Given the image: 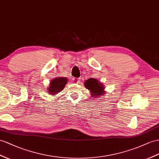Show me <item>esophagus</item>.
I'll return each mask as SVG.
<instances>
[{"label": "esophagus", "instance_id": "obj_1", "mask_svg": "<svg viewBox=\"0 0 159 159\" xmlns=\"http://www.w3.org/2000/svg\"><path fill=\"white\" fill-rule=\"evenodd\" d=\"M73 81H74L75 83H78L80 82V78H74Z\"/></svg>", "mask_w": 159, "mask_h": 159}]
</instances>
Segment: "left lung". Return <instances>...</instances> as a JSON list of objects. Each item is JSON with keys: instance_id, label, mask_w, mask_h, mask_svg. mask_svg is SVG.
<instances>
[{"instance_id": "obj_1", "label": "left lung", "mask_w": 159, "mask_h": 159, "mask_svg": "<svg viewBox=\"0 0 159 159\" xmlns=\"http://www.w3.org/2000/svg\"><path fill=\"white\" fill-rule=\"evenodd\" d=\"M85 87L91 93V95L93 96H102L105 95L103 85L101 84L99 81L95 79H89L84 83Z\"/></svg>"}]
</instances>
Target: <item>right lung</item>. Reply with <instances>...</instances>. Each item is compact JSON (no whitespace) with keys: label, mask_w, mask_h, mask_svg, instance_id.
I'll use <instances>...</instances> for the list:
<instances>
[{"label":"right lung","mask_w":159,"mask_h":159,"mask_svg":"<svg viewBox=\"0 0 159 159\" xmlns=\"http://www.w3.org/2000/svg\"><path fill=\"white\" fill-rule=\"evenodd\" d=\"M67 83L66 78H56L50 83V86L48 87V91L50 94L54 95L60 92L64 88Z\"/></svg>","instance_id":"obj_1"}]
</instances>
